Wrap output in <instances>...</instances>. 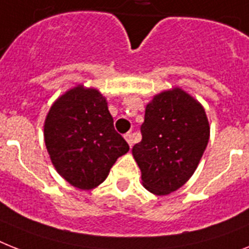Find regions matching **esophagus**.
Wrapping results in <instances>:
<instances>
[{"instance_id":"obj_1","label":"esophagus","mask_w":249,"mask_h":249,"mask_svg":"<svg viewBox=\"0 0 249 249\" xmlns=\"http://www.w3.org/2000/svg\"><path fill=\"white\" fill-rule=\"evenodd\" d=\"M124 140H126L127 142H128V145L129 146H132V143H133V136H132V133H129V132H127L126 135H124Z\"/></svg>"}]
</instances>
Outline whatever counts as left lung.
<instances>
[{
	"label": "left lung",
	"mask_w": 249,
	"mask_h": 249,
	"mask_svg": "<svg viewBox=\"0 0 249 249\" xmlns=\"http://www.w3.org/2000/svg\"><path fill=\"white\" fill-rule=\"evenodd\" d=\"M142 140L132 147L142 186L165 196L183 186L197 169L210 137L206 112L180 88L164 90L147 103Z\"/></svg>",
	"instance_id": "obj_1"
}]
</instances>
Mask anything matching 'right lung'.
<instances>
[{
  "label": "right lung",
  "mask_w": 249,
  "mask_h": 249,
  "mask_svg": "<svg viewBox=\"0 0 249 249\" xmlns=\"http://www.w3.org/2000/svg\"><path fill=\"white\" fill-rule=\"evenodd\" d=\"M44 142L59 176L85 191L103 183L113 164L129 150L114 129L106 96L84 85L53 103L44 121Z\"/></svg>",
  "instance_id": "obj_1"
}]
</instances>
